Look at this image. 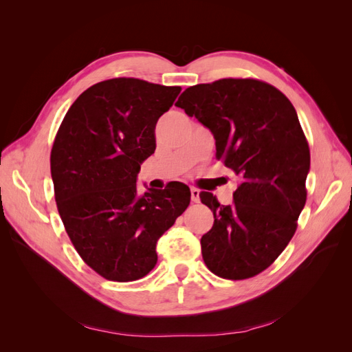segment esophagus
<instances>
[{"instance_id": "34e87169", "label": "esophagus", "mask_w": 352, "mask_h": 352, "mask_svg": "<svg viewBox=\"0 0 352 352\" xmlns=\"http://www.w3.org/2000/svg\"><path fill=\"white\" fill-rule=\"evenodd\" d=\"M190 199H192L194 202H198V201H199V189L190 188Z\"/></svg>"}]
</instances>
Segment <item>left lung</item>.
Wrapping results in <instances>:
<instances>
[{
    "mask_svg": "<svg viewBox=\"0 0 352 352\" xmlns=\"http://www.w3.org/2000/svg\"><path fill=\"white\" fill-rule=\"evenodd\" d=\"M175 105L210 129L216 158L241 177L230 206L199 194L214 214L202 258L223 279L252 278L286 248L305 206L310 150L294 105L255 79L195 85Z\"/></svg>",
    "mask_w": 352,
    "mask_h": 352,
    "instance_id": "1",
    "label": "left lung"
}]
</instances>
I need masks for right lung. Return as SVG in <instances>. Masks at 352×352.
<instances>
[{
    "instance_id": "1",
    "label": "right lung",
    "mask_w": 352,
    "mask_h": 352,
    "mask_svg": "<svg viewBox=\"0 0 352 352\" xmlns=\"http://www.w3.org/2000/svg\"><path fill=\"white\" fill-rule=\"evenodd\" d=\"M180 91L133 78L95 83L57 132L51 177L60 217L82 260L109 280L150 273L157 241L189 206L180 182L142 195L136 189L141 164L155 151L157 120Z\"/></svg>"
}]
</instances>
